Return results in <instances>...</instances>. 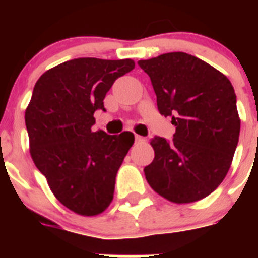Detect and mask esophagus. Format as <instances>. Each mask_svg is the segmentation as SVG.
<instances>
[{
    "instance_id": "obj_1",
    "label": "esophagus",
    "mask_w": 258,
    "mask_h": 258,
    "mask_svg": "<svg viewBox=\"0 0 258 258\" xmlns=\"http://www.w3.org/2000/svg\"><path fill=\"white\" fill-rule=\"evenodd\" d=\"M136 142L143 143V142H146V138H143V137H141V136H138V134H136Z\"/></svg>"
}]
</instances>
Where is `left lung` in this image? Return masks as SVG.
<instances>
[{
	"label": "left lung",
	"mask_w": 258,
	"mask_h": 258,
	"mask_svg": "<svg viewBox=\"0 0 258 258\" xmlns=\"http://www.w3.org/2000/svg\"><path fill=\"white\" fill-rule=\"evenodd\" d=\"M149 75L157 108L175 126L170 142L151 141L145 168L152 190L175 204L204 199L225 179L240 133L236 95L222 72L186 52L138 61Z\"/></svg>",
	"instance_id": "left-lung-1"
}]
</instances>
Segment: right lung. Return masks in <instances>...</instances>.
Returning <instances> with one entry per match:
<instances>
[{
	"instance_id": "obj_1",
	"label": "right lung",
	"mask_w": 258,
	"mask_h": 258,
	"mask_svg": "<svg viewBox=\"0 0 258 258\" xmlns=\"http://www.w3.org/2000/svg\"><path fill=\"white\" fill-rule=\"evenodd\" d=\"M133 59L77 58L50 68L36 83L26 108L32 160L54 197L80 216H97L113 199L115 179L134 134L92 132L97 109Z\"/></svg>"
}]
</instances>
